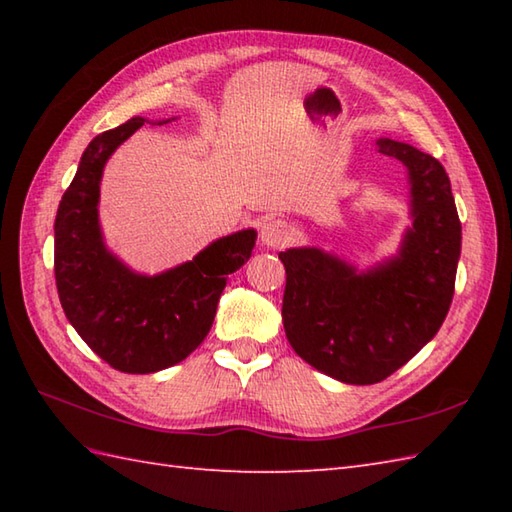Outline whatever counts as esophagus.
<instances>
[{"mask_svg": "<svg viewBox=\"0 0 512 512\" xmlns=\"http://www.w3.org/2000/svg\"><path fill=\"white\" fill-rule=\"evenodd\" d=\"M259 239L268 248L286 246L292 239V226L286 220H266L259 231Z\"/></svg>", "mask_w": 512, "mask_h": 512, "instance_id": "1", "label": "esophagus"}]
</instances>
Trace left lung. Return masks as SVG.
I'll list each match as a JSON object with an SVG mask.
<instances>
[{"mask_svg": "<svg viewBox=\"0 0 512 512\" xmlns=\"http://www.w3.org/2000/svg\"><path fill=\"white\" fill-rule=\"evenodd\" d=\"M378 151L409 171L413 224L396 257L358 273L321 248L279 253L284 330L303 361L341 383L374 385L411 361L447 317L462 224L440 162L391 138Z\"/></svg>", "mask_w": 512, "mask_h": 512, "instance_id": "1", "label": "left lung"}]
</instances>
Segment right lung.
Returning <instances> with one entry per match:
<instances>
[{
    "instance_id": "obj_1",
    "label": "right lung",
    "mask_w": 512,
    "mask_h": 512,
    "mask_svg": "<svg viewBox=\"0 0 512 512\" xmlns=\"http://www.w3.org/2000/svg\"><path fill=\"white\" fill-rule=\"evenodd\" d=\"M143 125L136 116L92 140L54 220V279L65 317L94 354L125 374L160 372L204 341L228 275L248 262L257 239L253 228L220 237L154 277L114 257L99 226L103 167Z\"/></svg>"
}]
</instances>
